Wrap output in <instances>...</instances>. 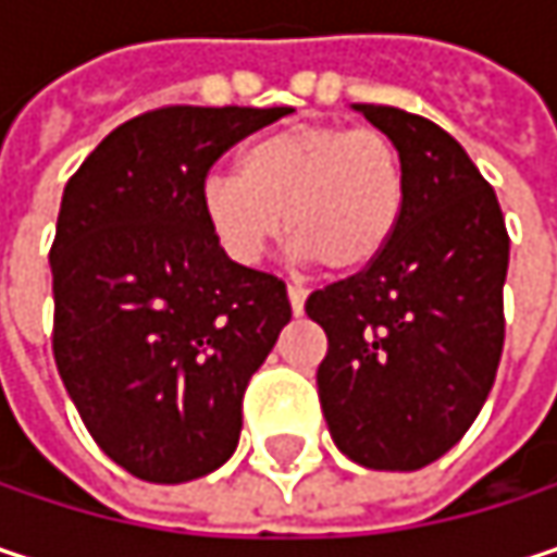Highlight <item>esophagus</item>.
Instances as JSON below:
<instances>
[{"mask_svg":"<svg viewBox=\"0 0 557 557\" xmlns=\"http://www.w3.org/2000/svg\"><path fill=\"white\" fill-rule=\"evenodd\" d=\"M286 296H289L293 315H302V306H306V286H299V283H289V286H286Z\"/></svg>","mask_w":557,"mask_h":557,"instance_id":"1","label":"esophagus"}]
</instances>
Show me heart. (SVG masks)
Wrapping results in <instances>:
<instances>
[{
    "label": "heart",
    "instance_id": "heart-1",
    "mask_svg": "<svg viewBox=\"0 0 557 557\" xmlns=\"http://www.w3.org/2000/svg\"><path fill=\"white\" fill-rule=\"evenodd\" d=\"M406 209V168L381 128L299 122L251 141L235 173L202 183V212L238 264H258L286 225L302 258L361 271L393 242Z\"/></svg>",
    "mask_w": 557,
    "mask_h": 557
}]
</instances>
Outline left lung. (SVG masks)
<instances>
[{
  "label": "left lung",
  "mask_w": 557,
  "mask_h": 557,
  "mask_svg": "<svg viewBox=\"0 0 557 557\" xmlns=\"http://www.w3.org/2000/svg\"><path fill=\"white\" fill-rule=\"evenodd\" d=\"M396 141L406 209L387 251L309 293L319 399L335 445L374 471L438 461L478 419L503 355L509 235L494 186L435 122L355 106Z\"/></svg>",
  "instance_id": "left-lung-1"
}]
</instances>
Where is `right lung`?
I'll return each mask as SVG.
<instances>
[{
	"mask_svg": "<svg viewBox=\"0 0 557 557\" xmlns=\"http://www.w3.org/2000/svg\"><path fill=\"white\" fill-rule=\"evenodd\" d=\"M286 112L151 109L63 186L57 371L96 445L141 481L183 484L232 458L248 381L293 315L286 283L235 264L202 212L212 164Z\"/></svg>",
	"mask_w": 557,
	"mask_h": 557,
	"instance_id": "add662e5",
	"label": "right lung"
}]
</instances>
